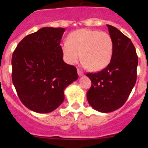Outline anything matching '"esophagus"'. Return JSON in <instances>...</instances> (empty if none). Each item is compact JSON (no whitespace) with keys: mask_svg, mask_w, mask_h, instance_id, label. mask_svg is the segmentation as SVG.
<instances>
[{"mask_svg":"<svg viewBox=\"0 0 148 148\" xmlns=\"http://www.w3.org/2000/svg\"><path fill=\"white\" fill-rule=\"evenodd\" d=\"M77 73H78V75L79 76H82L83 75V73L79 69H77Z\"/></svg>","mask_w":148,"mask_h":148,"instance_id":"esophagus-1","label":"esophagus"}]
</instances>
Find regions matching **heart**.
Returning <instances> with one entry per match:
<instances>
[{"label": "heart", "mask_w": 148, "mask_h": 148, "mask_svg": "<svg viewBox=\"0 0 148 148\" xmlns=\"http://www.w3.org/2000/svg\"><path fill=\"white\" fill-rule=\"evenodd\" d=\"M62 51L64 61L69 64H76L81 59L82 53L84 66L98 71L111 62L114 43L108 33L83 28L69 34L68 41L62 44Z\"/></svg>", "instance_id": "b5f03b06"}]
</instances>
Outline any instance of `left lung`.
Listing matches in <instances>:
<instances>
[{
  "label": "left lung",
  "instance_id": "left-lung-1",
  "mask_svg": "<svg viewBox=\"0 0 148 148\" xmlns=\"http://www.w3.org/2000/svg\"><path fill=\"white\" fill-rule=\"evenodd\" d=\"M114 43L111 62L97 73L86 74L92 82L86 92L88 102L100 112H111L120 108L130 95L137 79L138 57L128 37L120 30L107 25Z\"/></svg>",
  "mask_w": 148,
  "mask_h": 148
}]
</instances>
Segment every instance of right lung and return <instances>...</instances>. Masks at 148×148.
<instances>
[{"label":"right lung","mask_w":148,"mask_h":148,"mask_svg":"<svg viewBox=\"0 0 148 148\" xmlns=\"http://www.w3.org/2000/svg\"><path fill=\"white\" fill-rule=\"evenodd\" d=\"M64 31L41 28L23 38L13 53V84L21 102L36 112L56 110L64 99L65 88L78 79L76 67L63 60L60 42Z\"/></svg>","instance_id":"obj_1"}]
</instances>
